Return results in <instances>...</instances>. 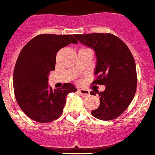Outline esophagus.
I'll return each instance as SVG.
<instances>
[{
  "mask_svg": "<svg viewBox=\"0 0 155 155\" xmlns=\"http://www.w3.org/2000/svg\"><path fill=\"white\" fill-rule=\"evenodd\" d=\"M78 93H80L81 96L83 97H87V96H90V91L87 90H84V89H80L78 90Z\"/></svg>",
  "mask_w": 155,
  "mask_h": 155,
  "instance_id": "1",
  "label": "esophagus"
}]
</instances>
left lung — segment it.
Here are the masks:
<instances>
[{
  "instance_id": "left-lung-1",
  "label": "left lung",
  "mask_w": 155,
  "mask_h": 155,
  "mask_svg": "<svg viewBox=\"0 0 155 155\" xmlns=\"http://www.w3.org/2000/svg\"><path fill=\"white\" fill-rule=\"evenodd\" d=\"M74 37L96 53V78L92 84L105 86V91H96L100 96V105L91 111L92 115L102 120L117 118L131 103L137 87L136 63L130 49L120 38L110 33ZM90 94L95 96L96 93L91 91Z\"/></svg>"
}]
</instances>
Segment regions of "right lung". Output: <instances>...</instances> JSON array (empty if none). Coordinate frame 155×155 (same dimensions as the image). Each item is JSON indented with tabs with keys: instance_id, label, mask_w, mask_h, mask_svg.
<instances>
[{
	"instance_id": "obj_1",
	"label": "right lung",
	"mask_w": 155,
	"mask_h": 155,
	"mask_svg": "<svg viewBox=\"0 0 155 155\" xmlns=\"http://www.w3.org/2000/svg\"><path fill=\"white\" fill-rule=\"evenodd\" d=\"M78 44L72 35L42 34L22 49L13 71L15 97L22 111L32 120L47 123L60 117L66 96L76 92L65 83L59 89L49 87L48 75L55 70L56 53L70 44Z\"/></svg>"
}]
</instances>
